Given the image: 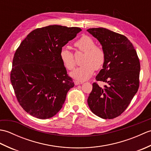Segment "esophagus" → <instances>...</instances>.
<instances>
[{"label": "esophagus", "mask_w": 151, "mask_h": 151, "mask_svg": "<svg viewBox=\"0 0 151 151\" xmlns=\"http://www.w3.org/2000/svg\"><path fill=\"white\" fill-rule=\"evenodd\" d=\"M83 82H79V81H75V84L76 85H79V84H82Z\"/></svg>", "instance_id": "obj_1"}]
</instances>
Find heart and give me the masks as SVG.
<instances>
[{
  "mask_svg": "<svg viewBox=\"0 0 151 151\" xmlns=\"http://www.w3.org/2000/svg\"><path fill=\"white\" fill-rule=\"evenodd\" d=\"M77 50L84 52L82 58L83 65L70 73V76L76 81H86L93 74L95 69L102 67L105 62V53L102 48L95 46L91 37L83 36L74 44ZM60 58L67 69L72 70L75 66L73 54L67 47H62L60 51Z\"/></svg>",
  "mask_w": 151,
  "mask_h": 151,
  "instance_id": "heart-1",
  "label": "heart"
}]
</instances>
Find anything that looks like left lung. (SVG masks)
I'll list each match as a JSON object with an SVG mask.
<instances>
[{
    "mask_svg": "<svg viewBox=\"0 0 151 151\" xmlns=\"http://www.w3.org/2000/svg\"><path fill=\"white\" fill-rule=\"evenodd\" d=\"M87 31L99 41L105 53L102 69L95 78L107 83L104 88L93 84L88 104L97 116L114 119L126 110L138 90L139 60L133 45L123 35L104 28Z\"/></svg>",
    "mask_w": 151,
    "mask_h": 151,
    "instance_id": "left-lung-1",
    "label": "left lung"
}]
</instances>
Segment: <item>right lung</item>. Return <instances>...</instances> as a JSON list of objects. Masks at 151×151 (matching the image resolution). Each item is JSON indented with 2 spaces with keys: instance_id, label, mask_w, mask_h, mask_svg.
I'll return each instance as SVG.
<instances>
[{
  "instance_id": "1",
  "label": "right lung",
  "mask_w": 151,
  "mask_h": 151,
  "mask_svg": "<svg viewBox=\"0 0 151 151\" xmlns=\"http://www.w3.org/2000/svg\"><path fill=\"white\" fill-rule=\"evenodd\" d=\"M81 30L60 25L37 28L16 50L10 80L18 102L30 115L45 119L62 108L75 84L61 62L60 51Z\"/></svg>"
}]
</instances>
